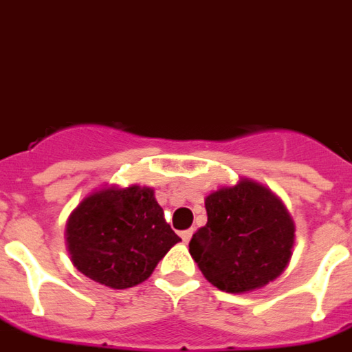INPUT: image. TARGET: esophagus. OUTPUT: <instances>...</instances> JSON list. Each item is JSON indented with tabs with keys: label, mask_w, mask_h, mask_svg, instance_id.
I'll use <instances>...</instances> for the list:
<instances>
[{
	"label": "esophagus",
	"mask_w": 352,
	"mask_h": 352,
	"mask_svg": "<svg viewBox=\"0 0 352 352\" xmlns=\"http://www.w3.org/2000/svg\"><path fill=\"white\" fill-rule=\"evenodd\" d=\"M192 235H194V229H184V231H181V239H183V242H190Z\"/></svg>",
	"instance_id": "obj_1"
}]
</instances>
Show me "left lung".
I'll return each mask as SVG.
<instances>
[{"mask_svg":"<svg viewBox=\"0 0 352 352\" xmlns=\"http://www.w3.org/2000/svg\"><path fill=\"white\" fill-rule=\"evenodd\" d=\"M207 223L192 235L190 254L203 276L228 293L276 280L287 267L295 226L278 197L252 181L205 199Z\"/></svg>","mask_w":352,"mask_h":352,"instance_id":"obj_1","label":"left lung"}]
</instances>
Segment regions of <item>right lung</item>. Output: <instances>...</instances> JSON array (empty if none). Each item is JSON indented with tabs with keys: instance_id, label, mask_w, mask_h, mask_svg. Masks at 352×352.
<instances>
[{
	"instance_id": "obj_1",
	"label": "right lung",
	"mask_w": 352,
	"mask_h": 352,
	"mask_svg": "<svg viewBox=\"0 0 352 352\" xmlns=\"http://www.w3.org/2000/svg\"><path fill=\"white\" fill-rule=\"evenodd\" d=\"M179 241L155 192L142 186L100 190L85 197L67 223L74 267L113 289L145 282Z\"/></svg>"
}]
</instances>
